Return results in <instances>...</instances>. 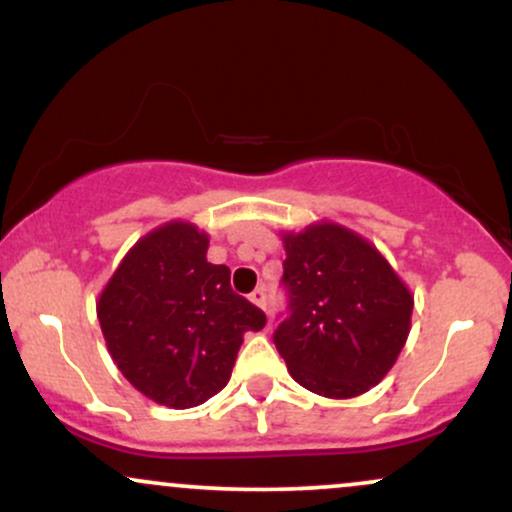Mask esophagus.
<instances>
[{
  "label": "esophagus",
  "mask_w": 512,
  "mask_h": 512,
  "mask_svg": "<svg viewBox=\"0 0 512 512\" xmlns=\"http://www.w3.org/2000/svg\"><path fill=\"white\" fill-rule=\"evenodd\" d=\"M250 301L257 305V308H264L267 305V293H264V289H255L250 293Z\"/></svg>",
  "instance_id": "obj_1"
}]
</instances>
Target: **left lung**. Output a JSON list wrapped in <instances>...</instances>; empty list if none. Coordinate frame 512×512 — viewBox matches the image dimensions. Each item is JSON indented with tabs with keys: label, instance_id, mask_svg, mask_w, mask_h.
Segmentation results:
<instances>
[{
	"label": "left lung",
	"instance_id": "8db88e82",
	"mask_svg": "<svg viewBox=\"0 0 512 512\" xmlns=\"http://www.w3.org/2000/svg\"><path fill=\"white\" fill-rule=\"evenodd\" d=\"M279 236L291 315L274 344L291 378L330 399L363 395L402 354L414 293L383 252L342 223L322 219Z\"/></svg>",
	"mask_w": 512,
	"mask_h": 512
}]
</instances>
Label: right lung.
Here are the masks:
<instances>
[{
    "label": "right lung",
    "mask_w": 512,
    "mask_h": 512,
    "mask_svg": "<svg viewBox=\"0 0 512 512\" xmlns=\"http://www.w3.org/2000/svg\"><path fill=\"white\" fill-rule=\"evenodd\" d=\"M209 236L168 221L142 236L96 301L105 346L134 390L170 409L226 387L245 332L267 317L231 289V269L207 262Z\"/></svg>",
    "instance_id": "obj_1"
}]
</instances>
